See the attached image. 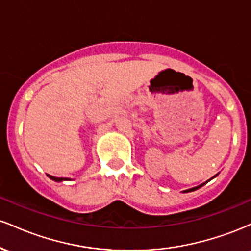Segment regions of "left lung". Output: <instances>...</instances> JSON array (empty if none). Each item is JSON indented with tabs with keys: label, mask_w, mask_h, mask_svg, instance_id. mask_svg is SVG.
<instances>
[{
	"label": "left lung",
	"mask_w": 251,
	"mask_h": 251,
	"mask_svg": "<svg viewBox=\"0 0 251 251\" xmlns=\"http://www.w3.org/2000/svg\"><path fill=\"white\" fill-rule=\"evenodd\" d=\"M216 176H217V175H216ZM216 176H214V177H212V178H215L216 177ZM212 178H211V179H212ZM210 180V179H209ZM208 180V181H209ZM208 181H206V183H208ZM204 184H205V183H203V184H201V185H198V186H195V188H191V189H188V190H184V191L183 192H191V191H195V190H197V189H200V188H201V186H203L204 185Z\"/></svg>",
	"instance_id": "1"
}]
</instances>
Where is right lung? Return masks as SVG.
I'll return each mask as SVG.
<instances>
[{"label":"right lung","instance_id":"right-lung-1","mask_svg":"<svg viewBox=\"0 0 251 251\" xmlns=\"http://www.w3.org/2000/svg\"><path fill=\"white\" fill-rule=\"evenodd\" d=\"M48 177L50 178L51 180H54V181H63V180H71V178H59V177H53V176H50V175H48Z\"/></svg>","mask_w":251,"mask_h":251}]
</instances>
